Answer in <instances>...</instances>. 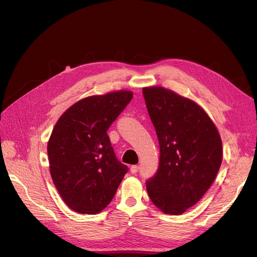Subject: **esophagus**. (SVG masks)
<instances>
[{"mask_svg":"<svg viewBox=\"0 0 257 257\" xmlns=\"http://www.w3.org/2000/svg\"><path fill=\"white\" fill-rule=\"evenodd\" d=\"M138 170H139V166H137V165H133L131 167V173L132 174H136Z\"/></svg>","mask_w":257,"mask_h":257,"instance_id":"34e87169","label":"esophagus"}]
</instances>
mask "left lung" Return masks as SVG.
I'll return each instance as SVG.
<instances>
[{"mask_svg":"<svg viewBox=\"0 0 257 257\" xmlns=\"http://www.w3.org/2000/svg\"><path fill=\"white\" fill-rule=\"evenodd\" d=\"M157 132L160 164L146 186L161 211L179 215L205 195L219 172L223 149L219 132L193 100L163 87L143 89Z\"/></svg>","mask_w":257,"mask_h":257,"instance_id":"1","label":"left lung"}]
</instances>
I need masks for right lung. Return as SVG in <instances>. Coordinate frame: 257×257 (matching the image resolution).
Listing matches in <instances>:
<instances>
[{
  "label": "right lung",
  "mask_w": 257,
  "mask_h": 257,
  "mask_svg": "<svg viewBox=\"0 0 257 257\" xmlns=\"http://www.w3.org/2000/svg\"><path fill=\"white\" fill-rule=\"evenodd\" d=\"M133 92L121 90L82 98L60 116L47 152L52 181L72 210L95 214L113 198L127 166L116 159L107 130Z\"/></svg>",
  "instance_id": "obj_1"
}]
</instances>
